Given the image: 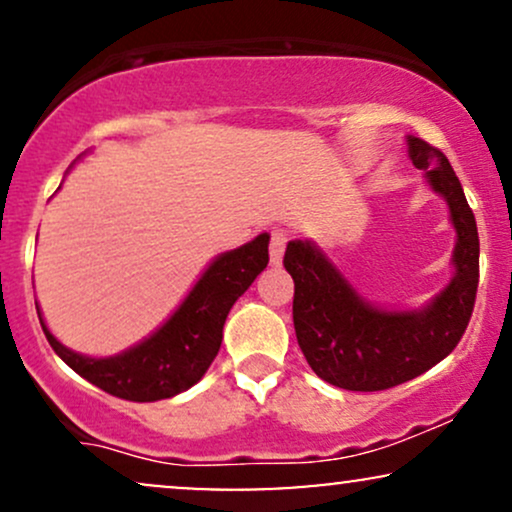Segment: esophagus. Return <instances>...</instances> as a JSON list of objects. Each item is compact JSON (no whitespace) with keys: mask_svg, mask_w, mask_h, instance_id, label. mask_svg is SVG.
<instances>
[{"mask_svg":"<svg viewBox=\"0 0 512 512\" xmlns=\"http://www.w3.org/2000/svg\"><path fill=\"white\" fill-rule=\"evenodd\" d=\"M284 250H286V236L281 231L272 233V240H269V262L274 267H279L281 260H284Z\"/></svg>","mask_w":512,"mask_h":512,"instance_id":"obj_1","label":"esophagus"}]
</instances>
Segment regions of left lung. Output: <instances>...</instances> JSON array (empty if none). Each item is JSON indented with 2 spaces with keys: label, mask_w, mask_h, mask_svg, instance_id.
<instances>
[{
  "label": "left lung",
  "mask_w": 512,
  "mask_h": 512,
  "mask_svg": "<svg viewBox=\"0 0 512 512\" xmlns=\"http://www.w3.org/2000/svg\"><path fill=\"white\" fill-rule=\"evenodd\" d=\"M409 158L445 199L455 228L452 276L414 310L370 303L313 240H291L284 267L293 276V327L305 361L325 383L378 392L414 380L455 349L469 325L479 286V233L443 151L407 137Z\"/></svg>",
  "instance_id": "8db88e82"
}]
</instances>
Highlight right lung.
<instances>
[{
	"instance_id": "1",
	"label": "right lung",
	"mask_w": 512,
	"mask_h": 512,
	"mask_svg": "<svg viewBox=\"0 0 512 512\" xmlns=\"http://www.w3.org/2000/svg\"><path fill=\"white\" fill-rule=\"evenodd\" d=\"M267 262L269 233L216 255L173 315L142 342L115 356L96 358L72 351L48 330L40 305L35 308L55 354L81 378L129 402H158L202 380L219 354L223 322L233 303L250 289Z\"/></svg>"
}]
</instances>
